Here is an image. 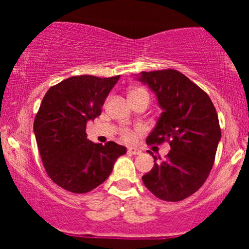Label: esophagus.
I'll return each mask as SVG.
<instances>
[{
	"label": "esophagus",
	"instance_id": "1",
	"mask_svg": "<svg viewBox=\"0 0 249 249\" xmlns=\"http://www.w3.org/2000/svg\"><path fill=\"white\" fill-rule=\"evenodd\" d=\"M127 152L130 154H141L142 150H141V148H138V147H128Z\"/></svg>",
	"mask_w": 249,
	"mask_h": 249
}]
</instances>
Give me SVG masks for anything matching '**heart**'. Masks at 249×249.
<instances>
[{"label": "heart", "mask_w": 249, "mask_h": 249, "mask_svg": "<svg viewBox=\"0 0 249 249\" xmlns=\"http://www.w3.org/2000/svg\"><path fill=\"white\" fill-rule=\"evenodd\" d=\"M137 92H146V91L142 90V89H133V90L130 91V95H131V93H137ZM123 137H124L125 141L131 142L134 138V133L132 132V131L125 130L124 132H123Z\"/></svg>", "instance_id": "1"}]
</instances>
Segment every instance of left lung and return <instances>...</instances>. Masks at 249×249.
I'll use <instances>...</instances> for the list:
<instances>
[{"mask_svg":"<svg viewBox=\"0 0 249 249\" xmlns=\"http://www.w3.org/2000/svg\"><path fill=\"white\" fill-rule=\"evenodd\" d=\"M134 76L156 95L162 110L146 142L167 141L171 146L165 159L153 157L152 170L142 176V182L161 200L186 199L206 181L214 164L221 139L215 107L205 91L177 70Z\"/></svg>","mask_w":249,"mask_h":249,"instance_id":"1","label":"left lung"}]
</instances>
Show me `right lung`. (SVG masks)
Wrapping results in <instances>:
<instances>
[{"label":"right lung","instance_id":"right-lung-1","mask_svg":"<svg viewBox=\"0 0 249 249\" xmlns=\"http://www.w3.org/2000/svg\"><path fill=\"white\" fill-rule=\"evenodd\" d=\"M119 76L69 77L45 93L34 122L37 146L48 176L64 190L87 193L104 182L126 147L88 139L87 123L102 107Z\"/></svg>","mask_w":249,"mask_h":249}]
</instances>
